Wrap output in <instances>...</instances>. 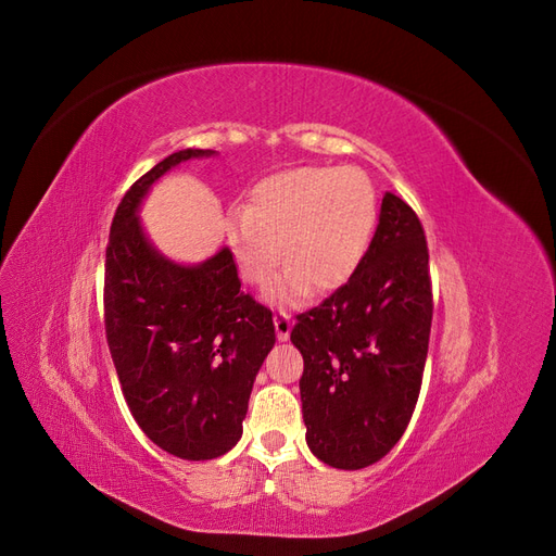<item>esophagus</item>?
Masks as SVG:
<instances>
[{"label":"esophagus","instance_id":"obj_1","mask_svg":"<svg viewBox=\"0 0 556 556\" xmlns=\"http://www.w3.org/2000/svg\"><path fill=\"white\" fill-rule=\"evenodd\" d=\"M274 325H276V336L278 341H288L290 331H292V317L285 311H276L274 313Z\"/></svg>","mask_w":556,"mask_h":556}]
</instances>
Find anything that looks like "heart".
Listing matches in <instances>:
<instances>
[{"instance_id":"1","label":"heart","mask_w":556,"mask_h":556,"mask_svg":"<svg viewBox=\"0 0 556 556\" xmlns=\"http://www.w3.org/2000/svg\"><path fill=\"white\" fill-rule=\"evenodd\" d=\"M376 220V188L357 166H301L264 178L248 208L229 213L227 241L255 288L274 280L282 257V296L304 294L308 285L331 292L357 271Z\"/></svg>"}]
</instances>
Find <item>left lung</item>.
Masks as SVG:
<instances>
[{
	"instance_id": "obj_1",
	"label": "left lung",
	"mask_w": 556,
	"mask_h": 556,
	"mask_svg": "<svg viewBox=\"0 0 556 556\" xmlns=\"http://www.w3.org/2000/svg\"><path fill=\"white\" fill-rule=\"evenodd\" d=\"M431 317L422 223L387 192L357 271L323 304L299 313L290 333L304 357L306 443L319 462L357 470L399 443L422 387Z\"/></svg>"
}]
</instances>
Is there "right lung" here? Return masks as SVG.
Wrapping results in <instances>:
<instances>
[{"label":"right lung","mask_w":556,"mask_h":556,"mask_svg":"<svg viewBox=\"0 0 556 556\" xmlns=\"http://www.w3.org/2000/svg\"><path fill=\"white\" fill-rule=\"evenodd\" d=\"M213 155L178 150L125 192L104 264V327L129 413L174 457L215 459L239 443L252 382L276 343L271 311L241 292L231 252L174 264L148 243L141 199L172 166Z\"/></svg>","instance_id":"add662e5"}]
</instances>
